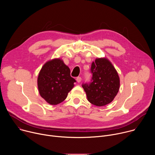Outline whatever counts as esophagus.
<instances>
[{
    "label": "esophagus",
    "mask_w": 155,
    "mask_h": 155,
    "mask_svg": "<svg viewBox=\"0 0 155 155\" xmlns=\"http://www.w3.org/2000/svg\"><path fill=\"white\" fill-rule=\"evenodd\" d=\"M76 80H77V81L78 83H80V82H81V78L80 77H77V78H76Z\"/></svg>",
    "instance_id": "esophagus-1"
}]
</instances>
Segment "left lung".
Segmentation results:
<instances>
[{"label":"left lung","instance_id":"left-lung-1","mask_svg":"<svg viewBox=\"0 0 155 155\" xmlns=\"http://www.w3.org/2000/svg\"><path fill=\"white\" fill-rule=\"evenodd\" d=\"M91 82L83 83L87 101L101 107L113 101L120 89V78L112 64L105 58H97L91 68Z\"/></svg>","mask_w":155,"mask_h":155}]
</instances>
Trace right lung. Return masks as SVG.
<instances>
[{"instance_id": "right-lung-1", "label": "right lung", "mask_w": 155, "mask_h": 155, "mask_svg": "<svg viewBox=\"0 0 155 155\" xmlns=\"http://www.w3.org/2000/svg\"><path fill=\"white\" fill-rule=\"evenodd\" d=\"M76 80L71 76V71L62 60L53 59L41 68L37 78L40 95L51 105L63 102L74 86Z\"/></svg>"}]
</instances>
